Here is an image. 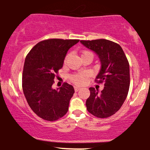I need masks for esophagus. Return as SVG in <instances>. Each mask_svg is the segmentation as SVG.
Wrapping results in <instances>:
<instances>
[{
    "mask_svg": "<svg viewBox=\"0 0 150 150\" xmlns=\"http://www.w3.org/2000/svg\"><path fill=\"white\" fill-rule=\"evenodd\" d=\"M74 89H75V91H78L80 90V89H81V88H79V87H77V86H75V87H74Z\"/></svg>",
    "mask_w": 150,
    "mask_h": 150,
    "instance_id": "1",
    "label": "esophagus"
}]
</instances>
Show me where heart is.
Listing matches in <instances>:
<instances>
[{"mask_svg":"<svg viewBox=\"0 0 150 150\" xmlns=\"http://www.w3.org/2000/svg\"><path fill=\"white\" fill-rule=\"evenodd\" d=\"M88 54H92V53L90 52V51H83L82 53V57ZM67 58V56L66 57V59ZM89 76H90V74L88 72H78V73L74 74V75H71L70 80L72 81V82L74 83L75 84L78 85V86H81V85H83L87 82Z\"/></svg>","mask_w":150,"mask_h":150,"instance_id":"heart-1","label":"heart"}]
</instances>
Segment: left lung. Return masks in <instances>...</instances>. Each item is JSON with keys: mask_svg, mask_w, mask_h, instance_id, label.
I'll return each instance as SVG.
<instances>
[{"mask_svg": "<svg viewBox=\"0 0 150 150\" xmlns=\"http://www.w3.org/2000/svg\"><path fill=\"white\" fill-rule=\"evenodd\" d=\"M81 43L99 56L102 67L95 82L104 84L100 93L94 88H89L91 94L86 100V108L95 117H109L120 110L127 97L129 63L121 46L111 40L98 39Z\"/></svg>", "mask_w": 150, "mask_h": 150, "instance_id": "1", "label": "left lung"}]
</instances>
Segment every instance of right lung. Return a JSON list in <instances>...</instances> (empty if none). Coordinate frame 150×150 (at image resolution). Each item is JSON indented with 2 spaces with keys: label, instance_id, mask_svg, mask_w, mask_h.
I'll return each mask as SVG.
<instances>
[{
  "label": "right lung",
  "instance_id": "1",
  "mask_svg": "<svg viewBox=\"0 0 150 150\" xmlns=\"http://www.w3.org/2000/svg\"><path fill=\"white\" fill-rule=\"evenodd\" d=\"M79 40L48 39L35 45L25 58L22 89L31 110L43 120L55 121L67 112L75 93L72 86L64 83L52 88L54 78L63 67L67 51Z\"/></svg>",
  "mask_w": 150,
  "mask_h": 150
}]
</instances>
